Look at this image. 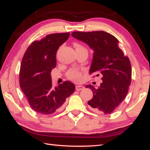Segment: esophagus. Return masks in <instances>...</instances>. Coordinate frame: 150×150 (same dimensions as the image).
Masks as SVG:
<instances>
[{
	"label": "esophagus",
	"mask_w": 150,
	"mask_h": 150,
	"mask_svg": "<svg viewBox=\"0 0 150 150\" xmlns=\"http://www.w3.org/2000/svg\"><path fill=\"white\" fill-rule=\"evenodd\" d=\"M83 88H84V87H83V86H82V85H77V86H76V87H75L76 90H77V91L82 90V89H83Z\"/></svg>",
	"instance_id": "34e87169"
}]
</instances>
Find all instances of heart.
I'll return each instance as SVG.
<instances>
[{
    "label": "heart",
    "instance_id": "obj_1",
    "mask_svg": "<svg viewBox=\"0 0 150 150\" xmlns=\"http://www.w3.org/2000/svg\"><path fill=\"white\" fill-rule=\"evenodd\" d=\"M74 46L75 47L76 50H86V48L83 46L82 45L80 44H78V43H75L74 44ZM67 77L70 80L74 81H79L81 79V73L78 71L77 69H70L69 71L67 73Z\"/></svg>",
    "mask_w": 150,
    "mask_h": 150
}]
</instances>
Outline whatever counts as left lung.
<instances>
[{
  "label": "left lung",
  "instance_id": "left-lung-1",
  "mask_svg": "<svg viewBox=\"0 0 150 150\" xmlns=\"http://www.w3.org/2000/svg\"><path fill=\"white\" fill-rule=\"evenodd\" d=\"M71 34L94 51L90 74L102 76L100 87L86 86L93 93V98L88 101L90 109L105 115L112 112L128 93L132 78L130 59L119 48L118 39L108 32H73Z\"/></svg>",
  "mask_w": 150,
  "mask_h": 150
}]
</instances>
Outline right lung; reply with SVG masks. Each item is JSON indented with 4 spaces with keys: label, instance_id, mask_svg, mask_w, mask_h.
Returning <instances> with one entry per match:
<instances>
[{
    "label": "right lung",
    "instance_id": "obj_1",
    "mask_svg": "<svg viewBox=\"0 0 150 150\" xmlns=\"http://www.w3.org/2000/svg\"><path fill=\"white\" fill-rule=\"evenodd\" d=\"M69 32L47 35L28 47L20 69V86L33 110L43 115L59 111L75 86L66 81L54 88L51 71L56 66V53Z\"/></svg>",
    "mask_w": 150,
    "mask_h": 150
}]
</instances>
